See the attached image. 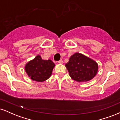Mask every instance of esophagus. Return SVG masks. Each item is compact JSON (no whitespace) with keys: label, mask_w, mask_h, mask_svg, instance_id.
Returning a JSON list of instances; mask_svg holds the SVG:
<instances>
[{"label":"esophagus","mask_w":120,"mask_h":120,"mask_svg":"<svg viewBox=\"0 0 120 120\" xmlns=\"http://www.w3.org/2000/svg\"><path fill=\"white\" fill-rule=\"evenodd\" d=\"M57 63H58L59 64H62V63H63V60H59V61H57Z\"/></svg>","instance_id":"1"}]
</instances>
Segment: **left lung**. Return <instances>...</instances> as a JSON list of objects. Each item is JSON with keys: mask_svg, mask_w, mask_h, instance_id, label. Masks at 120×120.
Returning a JSON list of instances; mask_svg holds the SVG:
<instances>
[{"mask_svg": "<svg viewBox=\"0 0 120 120\" xmlns=\"http://www.w3.org/2000/svg\"><path fill=\"white\" fill-rule=\"evenodd\" d=\"M70 76L77 82H87L96 75L98 65L96 61L79 53L71 56L65 64Z\"/></svg>", "mask_w": 120, "mask_h": 120, "instance_id": "left-lung-1", "label": "left lung"}]
</instances>
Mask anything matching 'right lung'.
I'll return each mask as SVG.
<instances>
[{"label": "right lung", "instance_id": "right-lung-1", "mask_svg": "<svg viewBox=\"0 0 120 120\" xmlns=\"http://www.w3.org/2000/svg\"><path fill=\"white\" fill-rule=\"evenodd\" d=\"M55 66V65L51 60H42L41 56L37 55L26 64L25 68L28 76L32 80L43 82L51 75Z\"/></svg>", "mask_w": 120, "mask_h": 120}]
</instances>
